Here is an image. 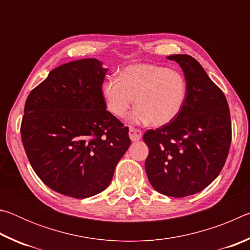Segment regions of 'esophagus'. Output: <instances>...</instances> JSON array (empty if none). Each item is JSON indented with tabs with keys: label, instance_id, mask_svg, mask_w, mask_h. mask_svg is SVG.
I'll list each match as a JSON object with an SVG mask.
<instances>
[{
	"label": "esophagus",
	"instance_id": "obj_1",
	"mask_svg": "<svg viewBox=\"0 0 250 250\" xmlns=\"http://www.w3.org/2000/svg\"><path fill=\"white\" fill-rule=\"evenodd\" d=\"M129 137L131 139V141H138V140H140V139H141L142 132L139 129L130 128V130H129Z\"/></svg>",
	"mask_w": 250,
	"mask_h": 250
}]
</instances>
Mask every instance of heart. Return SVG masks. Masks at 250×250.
Returning a JSON list of instances; mask_svg holds the SVG:
<instances>
[{
    "label": "heart",
    "mask_w": 250,
    "mask_h": 250,
    "mask_svg": "<svg viewBox=\"0 0 250 250\" xmlns=\"http://www.w3.org/2000/svg\"><path fill=\"white\" fill-rule=\"evenodd\" d=\"M105 107L113 116L124 118L134 103L130 119L134 124L152 122L166 125L176 119L188 97V83L179 70L154 64H133L109 77L101 84Z\"/></svg>",
    "instance_id": "heart-1"
}]
</instances>
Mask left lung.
<instances>
[{
    "mask_svg": "<svg viewBox=\"0 0 250 250\" xmlns=\"http://www.w3.org/2000/svg\"><path fill=\"white\" fill-rule=\"evenodd\" d=\"M183 70L188 97L179 117L147 130L146 172L155 191L172 197L196 194L221 173L231 142L230 113L224 92L195 58L171 55Z\"/></svg>",
    "mask_w": 250,
    "mask_h": 250,
    "instance_id": "obj_1",
    "label": "left lung"
}]
</instances>
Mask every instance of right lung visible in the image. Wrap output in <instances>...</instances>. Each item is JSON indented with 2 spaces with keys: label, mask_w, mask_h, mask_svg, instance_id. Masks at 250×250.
I'll list each match as a JSON object with an SVG mask.
<instances>
[{
  "label": "right lung",
  "mask_w": 250,
  "mask_h": 250,
  "mask_svg": "<svg viewBox=\"0 0 250 250\" xmlns=\"http://www.w3.org/2000/svg\"><path fill=\"white\" fill-rule=\"evenodd\" d=\"M108 69L96 58L58 66L29 92L21 135L33 170L53 191L86 198L109 186L131 145L101 95Z\"/></svg>",
  "instance_id": "right-lung-1"
}]
</instances>
